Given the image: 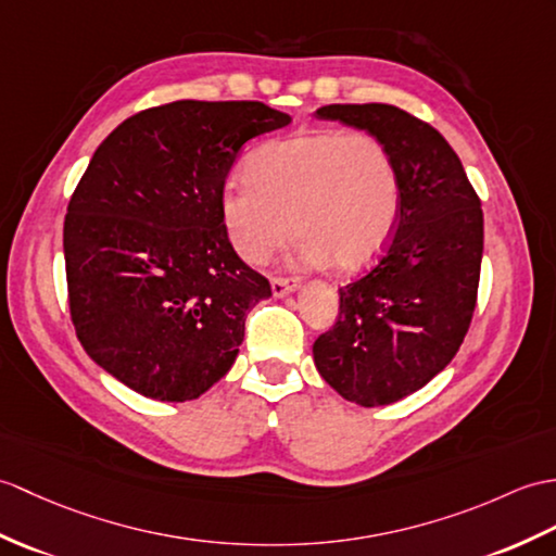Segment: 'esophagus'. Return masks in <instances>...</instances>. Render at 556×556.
I'll return each mask as SVG.
<instances>
[{"mask_svg":"<svg viewBox=\"0 0 556 556\" xmlns=\"http://www.w3.org/2000/svg\"><path fill=\"white\" fill-rule=\"evenodd\" d=\"M295 289H299V283H295V281H289V279H281V277L273 279V295H275V299H283V295H289V293H293Z\"/></svg>","mask_w":556,"mask_h":556,"instance_id":"1","label":"esophagus"}]
</instances>
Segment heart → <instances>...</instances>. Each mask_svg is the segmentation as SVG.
<instances>
[{
    "mask_svg": "<svg viewBox=\"0 0 556 556\" xmlns=\"http://www.w3.org/2000/svg\"><path fill=\"white\" fill-rule=\"evenodd\" d=\"M217 208L241 261L263 265L295 227L305 263H333L341 273H359L393 237L400 175L377 137L299 132L257 149L249 179H227Z\"/></svg>",
    "mask_w": 556,
    "mask_h": 556,
    "instance_id": "b5f03b06",
    "label": "heart"
}]
</instances>
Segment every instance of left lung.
<instances>
[{
	"label": "left lung",
	"mask_w": 556,
	"mask_h": 556,
	"mask_svg": "<svg viewBox=\"0 0 556 556\" xmlns=\"http://www.w3.org/2000/svg\"><path fill=\"white\" fill-rule=\"evenodd\" d=\"M321 121L357 127L400 175L395 235L365 277L339 289V317L315 341L319 377L363 407L391 405L443 371L467 337L483 257V211L443 135L389 103H329Z\"/></svg>",
	"instance_id": "left-lung-1"
}]
</instances>
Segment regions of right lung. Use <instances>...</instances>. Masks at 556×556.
<instances>
[{
  "label": "right lung",
  "instance_id": "obj_1",
  "mask_svg": "<svg viewBox=\"0 0 556 556\" xmlns=\"http://www.w3.org/2000/svg\"><path fill=\"white\" fill-rule=\"evenodd\" d=\"M289 123L261 101L182 99L94 151L63 223L71 317L127 389L185 403L235 365L247 313L273 289L231 249L219 189L249 139Z\"/></svg>",
  "mask_w": 556,
  "mask_h": 556
}]
</instances>
